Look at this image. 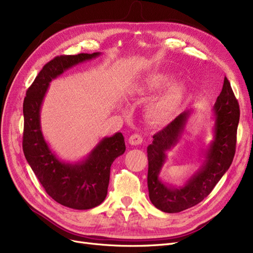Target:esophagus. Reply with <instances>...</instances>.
<instances>
[{
	"label": "esophagus",
	"mask_w": 253,
	"mask_h": 253,
	"mask_svg": "<svg viewBox=\"0 0 253 253\" xmlns=\"http://www.w3.org/2000/svg\"><path fill=\"white\" fill-rule=\"evenodd\" d=\"M128 143L130 145H138L142 143V137L138 134H133L128 138Z\"/></svg>",
	"instance_id": "1"
}]
</instances>
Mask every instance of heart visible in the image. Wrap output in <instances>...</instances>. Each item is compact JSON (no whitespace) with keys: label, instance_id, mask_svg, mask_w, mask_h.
<instances>
[{"label":"heart","instance_id":"obj_1","mask_svg":"<svg viewBox=\"0 0 253 253\" xmlns=\"http://www.w3.org/2000/svg\"><path fill=\"white\" fill-rule=\"evenodd\" d=\"M171 76L168 74H152L144 77L143 80L138 84L136 88L137 94H146L158 92L164 86L170 84ZM186 89L182 84H177L171 85L170 88L165 92L162 96L152 103L147 109L146 115L152 121L156 124L163 123L169 117H171L179 110L181 104L184 100Z\"/></svg>","mask_w":253,"mask_h":253}]
</instances>
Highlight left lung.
<instances>
[{
    "label": "left lung",
    "instance_id": "obj_1",
    "mask_svg": "<svg viewBox=\"0 0 253 253\" xmlns=\"http://www.w3.org/2000/svg\"><path fill=\"white\" fill-rule=\"evenodd\" d=\"M190 114L191 111L181 113L156 133L153 142L147 146L150 200L155 207L164 212H180L204 200L228 170L236 153L240 108L230 83L225 77L222 91L213 106V140L205 151L202 165L183 186L175 187L162 182L159 175L167 161V153L180 140Z\"/></svg>",
    "mask_w": 253,
    "mask_h": 253
}]
</instances>
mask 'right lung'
I'll return each mask as SVG.
<instances>
[{
  "mask_svg": "<svg viewBox=\"0 0 253 253\" xmlns=\"http://www.w3.org/2000/svg\"><path fill=\"white\" fill-rule=\"evenodd\" d=\"M95 53L56 56L42 67L29 86L23 103L25 158L46 193L57 203L73 210L96 207L108 194L111 165L126 152L121 133L104 137L86 158L75 163L59 160L42 133L41 108L52 80L78 64L99 56Z\"/></svg>",
  "mask_w": 253,
  "mask_h": 253,
  "instance_id": "1",
  "label": "right lung"
}]
</instances>
